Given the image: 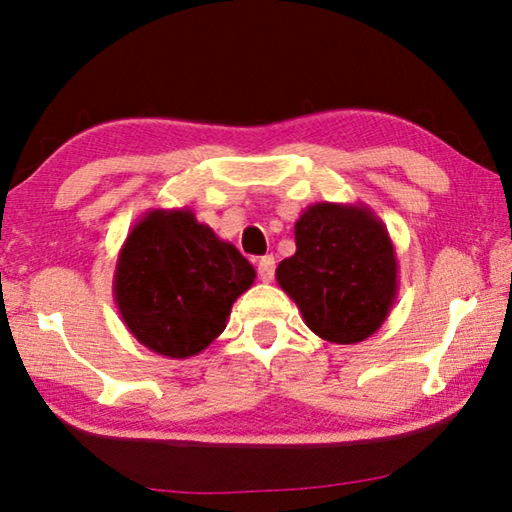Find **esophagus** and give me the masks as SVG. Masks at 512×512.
<instances>
[{
  "instance_id": "34e87169",
  "label": "esophagus",
  "mask_w": 512,
  "mask_h": 512,
  "mask_svg": "<svg viewBox=\"0 0 512 512\" xmlns=\"http://www.w3.org/2000/svg\"><path fill=\"white\" fill-rule=\"evenodd\" d=\"M257 273H259V280H262V282H273V277H275V257L273 255H266V257L259 259Z\"/></svg>"
}]
</instances>
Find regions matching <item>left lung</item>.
I'll return each mask as SVG.
<instances>
[{
  "label": "left lung",
  "instance_id": "obj_1",
  "mask_svg": "<svg viewBox=\"0 0 512 512\" xmlns=\"http://www.w3.org/2000/svg\"><path fill=\"white\" fill-rule=\"evenodd\" d=\"M315 336L356 345L383 327L398 295V259L365 203H313L295 221V255L275 271Z\"/></svg>",
  "mask_w": 512,
  "mask_h": 512
}]
</instances>
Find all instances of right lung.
Segmentation results:
<instances>
[{
  "instance_id": "add662e5",
  "label": "right lung",
  "mask_w": 512,
  "mask_h": 512,
  "mask_svg": "<svg viewBox=\"0 0 512 512\" xmlns=\"http://www.w3.org/2000/svg\"><path fill=\"white\" fill-rule=\"evenodd\" d=\"M255 268L190 208H152L118 253L114 300L129 333L165 358H190L221 336Z\"/></svg>"
}]
</instances>
